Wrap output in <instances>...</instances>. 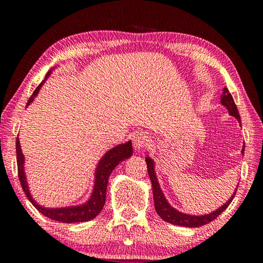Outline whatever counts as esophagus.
<instances>
[{
  "instance_id": "esophagus-1",
  "label": "esophagus",
  "mask_w": 263,
  "mask_h": 263,
  "mask_svg": "<svg viewBox=\"0 0 263 263\" xmlns=\"http://www.w3.org/2000/svg\"><path fill=\"white\" fill-rule=\"evenodd\" d=\"M149 143V136L145 132H135L133 134V146H134L135 149H142Z\"/></svg>"
}]
</instances>
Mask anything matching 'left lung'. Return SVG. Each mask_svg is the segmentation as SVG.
Masks as SVG:
<instances>
[{"mask_svg":"<svg viewBox=\"0 0 263 263\" xmlns=\"http://www.w3.org/2000/svg\"><path fill=\"white\" fill-rule=\"evenodd\" d=\"M220 102L222 105L229 110V114L231 115V116L236 117L237 120H238V122H240V116H239L238 109H237L235 104V100H233L231 93L229 92V89L226 87L224 88V92H222L221 95ZM242 153H244V148L242 149ZM146 164H147V170H148V176L151 178V182H152L154 207H156V211L157 213L159 214V217L163 219L164 221L170 222V224L185 226V228H200V226L206 225L208 222L213 221L217 217H219V215H220L222 212L229 207V204L232 202L233 197L236 195L237 189L235 190V193H233V195L230 197L228 202H225L221 207H219L217 211L212 212L210 214L190 215V214L182 213V212H178L177 210H175L174 207H171L170 203H168L166 199H165L164 194L160 189L159 183H158L156 172H154V163L149 157H146Z\"/></svg>","mask_w":263,"mask_h":263,"instance_id":"1","label":"left lung"}]
</instances>
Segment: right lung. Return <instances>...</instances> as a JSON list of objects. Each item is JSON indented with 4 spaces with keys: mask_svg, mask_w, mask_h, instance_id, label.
Masks as SVG:
<instances>
[{
    "mask_svg": "<svg viewBox=\"0 0 263 263\" xmlns=\"http://www.w3.org/2000/svg\"><path fill=\"white\" fill-rule=\"evenodd\" d=\"M51 70L46 74L44 80L38 85V87L34 89V92L32 93L31 98L28 99L27 105H30V103L33 102L34 97L38 95L39 89H41L42 85L44 84L46 78L49 77ZM16 163H17V176H19L20 184L23 186L24 193L26 194L27 199L31 201V203L41 212L42 214H44L45 217H48L52 220L61 221V222H82V221H88L95 219L97 215L99 214V212L103 210L104 203H105L106 199V188H107V182H109L110 174L112 172L115 167L117 166L121 161L128 159L129 157H132L133 154V146L132 141H128L122 145H117L114 147L112 149H110L109 152L104 154V157L100 159L98 166L96 170V179H95V188H93V193L87 202L81 204V206H71L66 208H45L39 206L35 201L32 199L30 190H28V184L26 182V176H25L24 171V163L25 158L24 154L21 152L20 148V141L19 139H16Z\"/></svg>",
    "mask_w": 263,
    "mask_h": 263,
    "instance_id": "1",
    "label": "right lung"
}]
</instances>
